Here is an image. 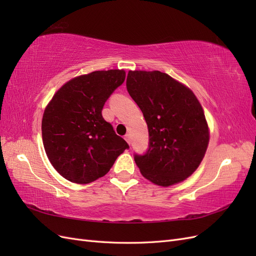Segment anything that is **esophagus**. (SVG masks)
I'll return each instance as SVG.
<instances>
[{"label":"esophagus","instance_id":"esophagus-1","mask_svg":"<svg viewBox=\"0 0 256 256\" xmlns=\"http://www.w3.org/2000/svg\"><path fill=\"white\" fill-rule=\"evenodd\" d=\"M125 140L127 141V143H128V144H130V143H131V138H130V134H126V136H125Z\"/></svg>","mask_w":256,"mask_h":256}]
</instances>
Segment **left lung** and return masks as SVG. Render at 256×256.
<instances>
[{"instance_id": "obj_1", "label": "left lung", "mask_w": 256, "mask_h": 256, "mask_svg": "<svg viewBox=\"0 0 256 256\" xmlns=\"http://www.w3.org/2000/svg\"><path fill=\"white\" fill-rule=\"evenodd\" d=\"M126 86L148 128V148L134 154L142 175L164 187L184 180L200 166L209 142L196 95L161 72H129Z\"/></svg>"}]
</instances>
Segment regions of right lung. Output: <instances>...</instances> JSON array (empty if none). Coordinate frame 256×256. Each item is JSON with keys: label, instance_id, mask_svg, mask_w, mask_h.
<instances>
[{"label": "right lung", "instance_id": "1", "mask_svg": "<svg viewBox=\"0 0 256 256\" xmlns=\"http://www.w3.org/2000/svg\"><path fill=\"white\" fill-rule=\"evenodd\" d=\"M126 74L118 69L94 72L68 81L53 96L42 116L46 154L53 168L76 184L104 176L129 148L102 111Z\"/></svg>", "mask_w": 256, "mask_h": 256}]
</instances>
